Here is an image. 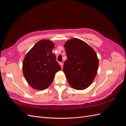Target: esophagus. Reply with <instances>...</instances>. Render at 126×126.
<instances>
[{"label":"esophagus","mask_w":126,"mask_h":126,"mask_svg":"<svg viewBox=\"0 0 126 126\" xmlns=\"http://www.w3.org/2000/svg\"><path fill=\"white\" fill-rule=\"evenodd\" d=\"M59 64H60V65L61 67H62V69H63V63H59Z\"/></svg>","instance_id":"1"}]
</instances>
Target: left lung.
Segmentation results:
<instances>
[{
	"mask_svg": "<svg viewBox=\"0 0 126 126\" xmlns=\"http://www.w3.org/2000/svg\"><path fill=\"white\" fill-rule=\"evenodd\" d=\"M64 47L67 59L63 71L69 85L76 90L87 88L97 74L99 59L96 52L86 42L78 38L67 40Z\"/></svg>",
	"mask_w": 126,
	"mask_h": 126,
	"instance_id": "1",
	"label": "left lung"
}]
</instances>
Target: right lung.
Returning <instances> with one entry per match:
<instances>
[{
  "instance_id": "add662e5",
  "label": "right lung",
  "mask_w": 126,
  "mask_h": 126,
  "mask_svg": "<svg viewBox=\"0 0 126 126\" xmlns=\"http://www.w3.org/2000/svg\"><path fill=\"white\" fill-rule=\"evenodd\" d=\"M55 44L49 39H42L27 52L22 62L25 79L33 89L43 90L50 86L61 67L52 52Z\"/></svg>"
}]
</instances>
